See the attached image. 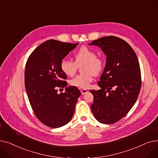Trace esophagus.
<instances>
[{
	"label": "esophagus",
	"mask_w": 158,
	"mask_h": 158,
	"mask_svg": "<svg viewBox=\"0 0 158 158\" xmlns=\"http://www.w3.org/2000/svg\"><path fill=\"white\" fill-rule=\"evenodd\" d=\"M81 94L82 95H85V94H86L88 92V91L87 89H81Z\"/></svg>",
	"instance_id": "obj_1"
}]
</instances>
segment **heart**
<instances>
[{
	"label": "heart",
	"mask_w": 158,
	"mask_h": 158,
	"mask_svg": "<svg viewBox=\"0 0 158 158\" xmlns=\"http://www.w3.org/2000/svg\"><path fill=\"white\" fill-rule=\"evenodd\" d=\"M74 61L63 59L60 63L62 72L67 76H72L77 70L78 66L82 65V71L85 72L70 81L72 86L80 88H88L93 81L95 75L100 73L104 66V60L101 57L96 56L92 48L86 46L81 47L73 54Z\"/></svg>",
	"instance_id": "obj_1"
}]
</instances>
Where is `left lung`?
Segmentation results:
<instances>
[{"label": "left lung", "instance_id": "left-lung-1", "mask_svg": "<svg viewBox=\"0 0 158 158\" xmlns=\"http://www.w3.org/2000/svg\"><path fill=\"white\" fill-rule=\"evenodd\" d=\"M89 45L98 46L106 57V63L98 82L99 90L94 95L91 110L97 121L111 124L128 113L135 104L142 85L137 56L123 40L109 36L94 40Z\"/></svg>", "mask_w": 158, "mask_h": 158}]
</instances>
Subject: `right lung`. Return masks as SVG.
<instances>
[{"label": "right lung", "instance_id": "right-lung-1", "mask_svg": "<svg viewBox=\"0 0 158 158\" xmlns=\"http://www.w3.org/2000/svg\"><path fill=\"white\" fill-rule=\"evenodd\" d=\"M78 44L49 40L35 48L27 61L25 86L29 102L38 119L49 127H60L71 120L81 94L76 86L66 88L60 94L57 89L67 85L61 61Z\"/></svg>", "mask_w": 158, "mask_h": 158}]
</instances>
